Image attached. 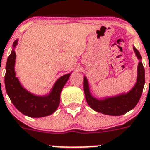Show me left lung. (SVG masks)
<instances>
[{
    "label": "left lung",
    "mask_w": 150,
    "mask_h": 150,
    "mask_svg": "<svg viewBox=\"0 0 150 150\" xmlns=\"http://www.w3.org/2000/svg\"><path fill=\"white\" fill-rule=\"evenodd\" d=\"M135 54L139 60H141V54L138 50L134 47ZM145 84V69L142 62L140 61L138 66L137 82L132 90L127 94H122L114 97L106 98L105 99H97L91 96L89 91L88 80L83 77V90L85 94L86 101L90 107L96 112H101L110 116H120L127 112L139 103L140 97L143 91Z\"/></svg>",
    "instance_id": "8db88e82"
}]
</instances>
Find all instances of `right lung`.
I'll return each instance as SVG.
<instances>
[{"label":"right lung","mask_w":150,"mask_h":150,"mask_svg":"<svg viewBox=\"0 0 150 150\" xmlns=\"http://www.w3.org/2000/svg\"><path fill=\"white\" fill-rule=\"evenodd\" d=\"M18 40L13 43L15 47ZM16 54L14 49L11 51L6 63V73L4 76V83L7 94L11 103L18 111L30 117H43L52 114L57 110L60 103V94L68 81L70 74L61 76L54 83L52 91L46 96H37L23 88L16 76L15 62Z\"/></svg>","instance_id":"add662e5"}]
</instances>
